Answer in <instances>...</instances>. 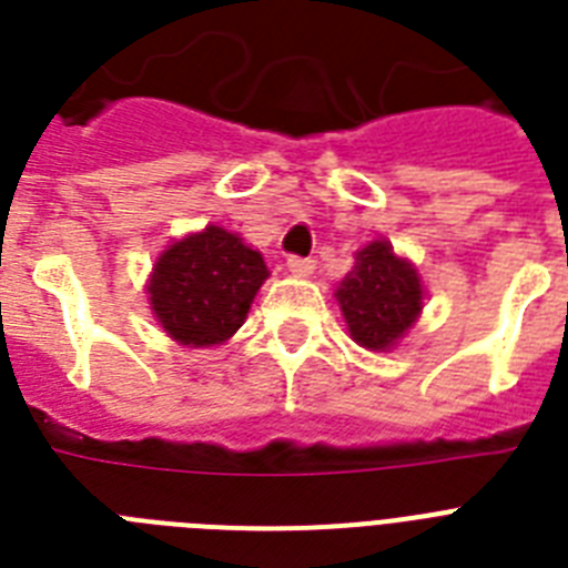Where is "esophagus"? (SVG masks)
<instances>
[{
	"mask_svg": "<svg viewBox=\"0 0 568 568\" xmlns=\"http://www.w3.org/2000/svg\"><path fill=\"white\" fill-rule=\"evenodd\" d=\"M285 265H288V271H292L294 276H310L312 271H315V262H312V258H301V256H292L288 262H285Z\"/></svg>",
	"mask_w": 568,
	"mask_h": 568,
	"instance_id": "1",
	"label": "esophagus"
}]
</instances>
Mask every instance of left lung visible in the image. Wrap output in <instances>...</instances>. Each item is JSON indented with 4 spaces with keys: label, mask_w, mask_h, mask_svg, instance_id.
I'll return each mask as SVG.
<instances>
[{
    "label": "left lung",
    "mask_w": 568,
    "mask_h": 568,
    "mask_svg": "<svg viewBox=\"0 0 568 568\" xmlns=\"http://www.w3.org/2000/svg\"><path fill=\"white\" fill-rule=\"evenodd\" d=\"M333 297L356 345L386 354L422 318L427 292L418 267L395 253L386 239H374L356 250L354 267Z\"/></svg>",
    "instance_id": "obj_1"
}]
</instances>
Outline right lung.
Here are the masks:
<instances>
[{
  "mask_svg": "<svg viewBox=\"0 0 568 568\" xmlns=\"http://www.w3.org/2000/svg\"><path fill=\"white\" fill-rule=\"evenodd\" d=\"M267 276L258 250L239 232L209 223L159 253L146 280V301L173 342L217 347L239 333Z\"/></svg>",
  "mask_w": 568,
  "mask_h": 568,
  "instance_id": "right-lung-1",
  "label": "right lung"
}]
</instances>
